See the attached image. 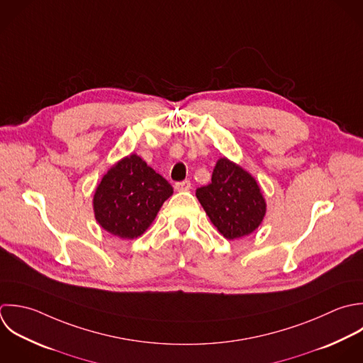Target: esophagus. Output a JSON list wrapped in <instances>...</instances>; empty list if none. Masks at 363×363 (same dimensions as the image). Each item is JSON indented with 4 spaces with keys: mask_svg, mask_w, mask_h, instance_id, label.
<instances>
[{
    "mask_svg": "<svg viewBox=\"0 0 363 363\" xmlns=\"http://www.w3.org/2000/svg\"><path fill=\"white\" fill-rule=\"evenodd\" d=\"M174 188H175L177 191H189V188H191V181L185 179V181H181V182H175Z\"/></svg>",
    "mask_w": 363,
    "mask_h": 363,
    "instance_id": "34e87169",
    "label": "esophagus"
}]
</instances>
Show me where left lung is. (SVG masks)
I'll list each match as a JSON object with an SVG mask.
<instances>
[{
  "instance_id": "left-lung-1",
  "label": "left lung",
  "mask_w": 363,
  "mask_h": 363,
  "mask_svg": "<svg viewBox=\"0 0 363 363\" xmlns=\"http://www.w3.org/2000/svg\"><path fill=\"white\" fill-rule=\"evenodd\" d=\"M196 198L211 222L229 240L250 235L266 213L256 179L228 158L216 162L212 182L198 188Z\"/></svg>"
}]
</instances>
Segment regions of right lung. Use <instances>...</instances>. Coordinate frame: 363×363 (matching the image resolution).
I'll return each mask as SVG.
<instances>
[{
    "instance_id": "1",
    "label": "right lung",
    "mask_w": 363,
    "mask_h": 363,
    "mask_svg": "<svg viewBox=\"0 0 363 363\" xmlns=\"http://www.w3.org/2000/svg\"><path fill=\"white\" fill-rule=\"evenodd\" d=\"M171 195L168 181L133 154L103 177L93 198L94 216L108 233L134 239L147 230Z\"/></svg>"
}]
</instances>
